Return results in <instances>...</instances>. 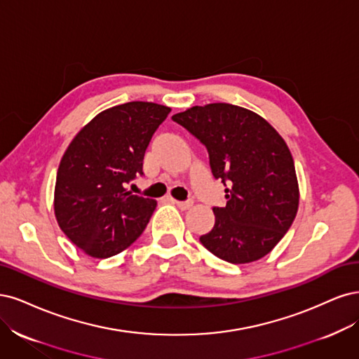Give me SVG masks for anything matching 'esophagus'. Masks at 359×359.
I'll use <instances>...</instances> for the list:
<instances>
[{"instance_id": "1", "label": "esophagus", "mask_w": 359, "mask_h": 359, "mask_svg": "<svg viewBox=\"0 0 359 359\" xmlns=\"http://www.w3.org/2000/svg\"><path fill=\"white\" fill-rule=\"evenodd\" d=\"M172 204H176L180 210H188L192 207V201H177V200H171Z\"/></svg>"}]
</instances>
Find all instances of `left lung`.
I'll list each match as a JSON object with an SVG mask.
<instances>
[{
    "label": "left lung",
    "instance_id": "1",
    "mask_svg": "<svg viewBox=\"0 0 359 359\" xmlns=\"http://www.w3.org/2000/svg\"><path fill=\"white\" fill-rule=\"evenodd\" d=\"M207 147L225 207H213L215 226L200 237L213 255L231 264L258 261L291 228L299 191L291 152L280 134L255 111L226 102L172 114Z\"/></svg>",
    "mask_w": 359,
    "mask_h": 359
}]
</instances>
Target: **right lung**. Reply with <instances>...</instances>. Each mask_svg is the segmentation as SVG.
Here are the masks:
<instances>
[{"instance_id": "right-lung-1", "label": "right lung", "mask_w": 359, "mask_h": 359, "mask_svg": "<svg viewBox=\"0 0 359 359\" xmlns=\"http://www.w3.org/2000/svg\"><path fill=\"white\" fill-rule=\"evenodd\" d=\"M170 107L131 101L98 113L73 138L55 183V216L62 233L92 258H110L142 236L156 201L125 184L143 175L150 138Z\"/></svg>"}]
</instances>
